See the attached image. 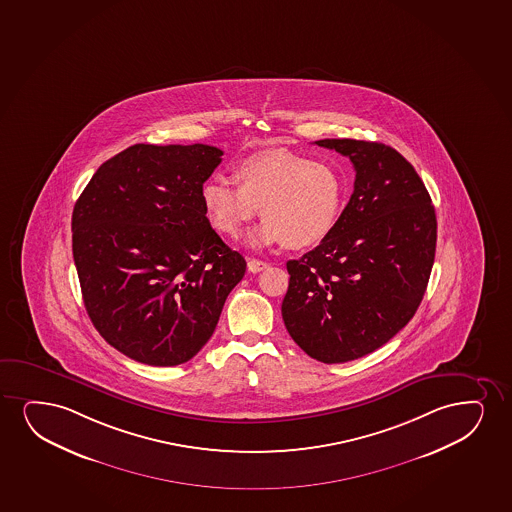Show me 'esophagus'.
Wrapping results in <instances>:
<instances>
[{
    "label": "esophagus",
    "instance_id": "esophagus-1",
    "mask_svg": "<svg viewBox=\"0 0 512 512\" xmlns=\"http://www.w3.org/2000/svg\"><path fill=\"white\" fill-rule=\"evenodd\" d=\"M266 268H268V263H266V261H261V259L253 258L247 261V270L251 273L263 272Z\"/></svg>",
    "mask_w": 512,
    "mask_h": 512
}]
</instances>
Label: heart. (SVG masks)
Here are the masks:
<instances>
[{
  "label": "heart",
  "instance_id": "heart-1",
  "mask_svg": "<svg viewBox=\"0 0 512 512\" xmlns=\"http://www.w3.org/2000/svg\"><path fill=\"white\" fill-rule=\"evenodd\" d=\"M233 180L237 185L221 178L202 185L204 214L216 232L235 239L259 207L265 221L249 237L253 246H315L329 237L343 213L346 183L329 162L287 150L263 152L237 162Z\"/></svg>",
  "mask_w": 512,
  "mask_h": 512
}]
</instances>
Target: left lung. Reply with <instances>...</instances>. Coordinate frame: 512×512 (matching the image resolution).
<instances>
[{
    "label": "left lung",
    "mask_w": 512,
    "mask_h": 512,
    "mask_svg": "<svg viewBox=\"0 0 512 512\" xmlns=\"http://www.w3.org/2000/svg\"><path fill=\"white\" fill-rule=\"evenodd\" d=\"M350 157L355 190L336 228L287 261L285 329L318 362L344 363L388 343L414 317L436 251V214L421 176L384 143L318 140Z\"/></svg>",
    "instance_id": "obj_1"
}]
</instances>
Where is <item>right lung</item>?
<instances>
[{
  "mask_svg": "<svg viewBox=\"0 0 512 512\" xmlns=\"http://www.w3.org/2000/svg\"><path fill=\"white\" fill-rule=\"evenodd\" d=\"M211 145L136 143L105 161L72 211L86 311L123 355L156 367L194 358L213 336L246 259L209 225L201 188Z\"/></svg>",
  "mask_w": 512,
  "mask_h": 512,
  "instance_id": "right-lung-1",
  "label": "right lung"
}]
</instances>
